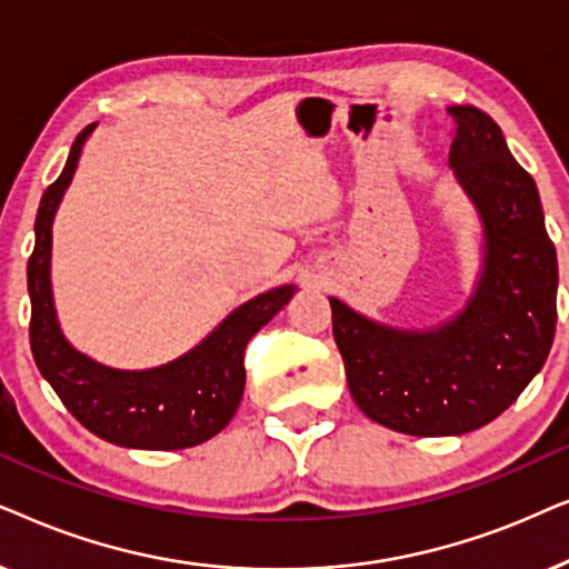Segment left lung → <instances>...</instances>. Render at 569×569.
Instances as JSON below:
<instances>
[{
  "mask_svg": "<svg viewBox=\"0 0 569 569\" xmlns=\"http://www.w3.org/2000/svg\"><path fill=\"white\" fill-rule=\"evenodd\" d=\"M450 166L483 223V268L458 317L396 330L330 299L348 390L369 419L413 437L466 435L495 421L541 372L557 328V252L539 189L502 130L450 106Z\"/></svg>",
  "mask_w": 569,
  "mask_h": 569,
  "instance_id": "8db88e82",
  "label": "left lung"
}]
</instances>
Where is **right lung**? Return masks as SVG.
Wrapping results in <instances>:
<instances>
[{
    "label": "right lung",
    "instance_id": "add662e5",
    "mask_svg": "<svg viewBox=\"0 0 569 569\" xmlns=\"http://www.w3.org/2000/svg\"><path fill=\"white\" fill-rule=\"evenodd\" d=\"M93 127L72 142L64 171L38 206L28 260L30 351L67 411L96 437L134 450L194 448L233 419L247 382V343L289 305L297 286H280L233 309L200 346L163 367L127 372L74 351L59 330L51 297V223Z\"/></svg>",
    "mask_w": 569,
    "mask_h": 569
}]
</instances>
